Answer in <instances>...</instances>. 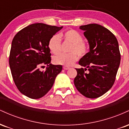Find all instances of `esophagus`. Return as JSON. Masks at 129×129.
Returning <instances> with one entry per match:
<instances>
[{
  "label": "esophagus",
  "mask_w": 129,
  "mask_h": 129,
  "mask_svg": "<svg viewBox=\"0 0 129 129\" xmlns=\"http://www.w3.org/2000/svg\"><path fill=\"white\" fill-rule=\"evenodd\" d=\"M63 69L64 70H67L70 69V67H67V66H63Z\"/></svg>",
  "instance_id": "1"
}]
</instances>
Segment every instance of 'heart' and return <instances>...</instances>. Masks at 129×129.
Masks as SVG:
<instances>
[{
    "label": "heart",
    "instance_id": "1",
    "mask_svg": "<svg viewBox=\"0 0 129 129\" xmlns=\"http://www.w3.org/2000/svg\"><path fill=\"white\" fill-rule=\"evenodd\" d=\"M62 37L66 42L72 44L69 50L70 53L62 54L53 57V62L57 65L70 66L78 59V55L85 56L88 52V46L82 41V36L79 32L74 29H69L63 33ZM48 47L51 53L54 54H59L61 51V42L59 36L53 35L49 39Z\"/></svg>",
    "mask_w": 129,
    "mask_h": 129
}]
</instances>
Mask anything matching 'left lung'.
Returning a JSON list of instances; mask_svg holds the SVG:
<instances>
[{"label": "left lung", "mask_w": 129, "mask_h": 129, "mask_svg": "<svg viewBox=\"0 0 129 129\" xmlns=\"http://www.w3.org/2000/svg\"><path fill=\"white\" fill-rule=\"evenodd\" d=\"M79 28L84 31L90 51L79 60V64L85 68L76 69L74 84L84 96L97 98L115 82L121 60L119 45L115 35L100 25L91 23Z\"/></svg>", "instance_id": "8db88e82"}]
</instances>
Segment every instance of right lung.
<instances>
[{
	"label": "right lung",
	"instance_id": "1",
	"mask_svg": "<svg viewBox=\"0 0 129 129\" xmlns=\"http://www.w3.org/2000/svg\"><path fill=\"white\" fill-rule=\"evenodd\" d=\"M42 23L29 25L13 38L9 64L16 87L31 99H39L51 89L62 67L52 65L48 43L51 36L62 28ZM48 68L41 71L40 67Z\"/></svg>",
	"mask_w": 129,
	"mask_h": 129
}]
</instances>
